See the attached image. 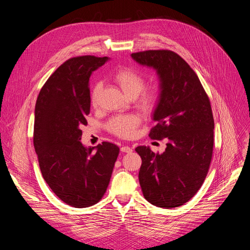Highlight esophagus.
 <instances>
[{"label": "esophagus", "instance_id": "obj_1", "mask_svg": "<svg viewBox=\"0 0 250 250\" xmlns=\"http://www.w3.org/2000/svg\"><path fill=\"white\" fill-rule=\"evenodd\" d=\"M121 151H122L123 153H130L133 150H132V148L128 147V146H123V147L121 148Z\"/></svg>", "mask_w": 250, "mask_h": 250}]
</instances>
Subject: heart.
Returning <instances> with one entry per match:
<instances>
[{"mask_svg":"<svg viewBox=\"0 0 250 250\" xmlns=\"http://www.w3.org/2000/svg\"><path fill=\"white\" fill-rule=\"evenodd\" d=\"M114 82L120 86L124 93L138 99V104L144 110H151L158 100V93L154 89H144L145 80L143 76L130 68H121L113 74ZM101 91V84L96 83L91 92V102L96 104ZM141 124L138 115H118L109 121L107 128L110 133L121 138H130L135 135L136 128Z\"/></svg>","mask_w":250,"mask_h":250,"instance_id":"1","label":"heart"}]
</instances>
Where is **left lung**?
<instances>
[{
    "label": "left lung",
    "mask_w": 250,
    "mask_h": 250,
    "mask_svg": "<svg viewBox=\"0 0 250 250\" xmlns=\"http://www.w3.org/2000/svg\"><path fill=\"white\" fill-rule=\"evenodd\" d=\"M142 65L156 70L160 95L153 113L157 125L149 137L166 138L162 154L139 146L140 186L154 206L176 208L198 192L208 174L214 146V117L206 91L189 64L174 51L145 50L132 54Z\"/></svg>",
    "instance_id": "1"
}]
</instances>
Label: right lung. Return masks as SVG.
<instances>
[{"label": "right lung", "instance_id": "obj_1", "mask_svg": "<svg viewBox=\"0 0 250 250\" xmlns=\"http://www.w3.org/2000/svg\"><path fill=\"white\" fill-rule=\"evenodd\" d=\"M107 61L94 56L65 61L47 79L35 104L33 144L42 174L57 196L75 208L102 199L120 153L109 142L89 148L80 142L90 113L89 78Z\"/></svg>", "mask_w": 250, "mask_h": 250}]
</instances>
